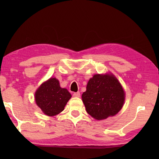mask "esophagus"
Returning <instances> with one entry per match:
<instances>
[{
    "label": "esophagus",
    "mask_w": 159,
    "mask_h": 159,
    "mask_svg": "<svg viewBox=\"0 0 159 159\" xmlns=\"http://www.w3.org/2000/svg\"><path fill=\"white\" fill-rule=\"evenodd\" d=\"M80 93L79 92H74V93H73V96L74 97H80Z\"/></svg>",
    "instance_id": "obj_1"
}]
</instances>
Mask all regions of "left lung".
Wrapping results in <instances>:
<instances>
[{"instance_id": "obj_1", "label": "left lung", "mask_w": 159, "mask_h": 159, "mask_svg": "<svg viewBox=\"0 0 159 159\" xmlns=\"http://www.w3.org/2000/svg\"><path fill=\"white\" fill-rule=\"evenodd\" d=\"M82 95L86 111L96 120L113 116L121 110L125 99L122 87L113 74H95Z\"/></svg>"}]
</instances>
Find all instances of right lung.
I'll return each mask as SVG.
<instances>
[{"label":"right lung","instance_id":"1","mask_svg":"<svg viewBox=\"0 0 159 159\" xmlns=\"http://www.w3.org/2000/svg\"><path fill=\"white\" fill-rule=\"evenodd\" d=\"M71 96L68 91L60 87L55 78L42 84L35 94L37 105L48 116H55L63 111Z\"/></svg>","mask_w":159,"mask_h":159}]
</instances>
